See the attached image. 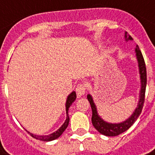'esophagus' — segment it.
<instances>
[{"instance_id":"34e87169","label":"esophagus","mask_w":155,"mask_h":155,"mask_svg":"<svg viewBox=\"0 0 155 155\" xmlns=\"http://www.w3.org/2000/svg\"><path fill=\"white\" fill-rule=\"evenodd\" d=\"M76 93H77L78 97H82L83 95H84L85 92H86V87H85L84 84H78L77 87H76Z\"/></svg>"}]
</instances>
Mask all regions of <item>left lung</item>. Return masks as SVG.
Returning <instances> with one entry per match:
<instances>
[{
    "instance_id": "obj_1",
    "label": "left lung",
    "mask_w": 155,
    "mask_h": 155,
    "mask_svg": "<svg viewBox=\"0 0 155 155\" xmlns=\"http://www.w3.org/2000/svg\"><path fill=\"white\" fill-rule=\"evenodd\" d=\"M125 41L127 42L129 40H133V38L130 35H127V32L125 34ZM135 52H136V56H137V63H138V68H139V74L140 80H141V90H140L139 101L137 103V106L133 114L130 117L126 119L125 121H122L120 123H108L105 120H104L97 113V106L95 104L92 96L88 94L87 96V98L91 104V108L92 111V122L95 129L101 133V134L108 136V137H113V136H117V135L122 134L127 130H129L134 123L136 121L137 117H139L141 113H142V108L144 105L145 101V93H146V87H147V68H146V64H145L144 58L142 56V54L140 51L138 46H136L135 48Z\"/></svg>"
}]
</instances>
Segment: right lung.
I'll return each instance as SVG.
<instances>
[{
	"label": "right lung",
	"mask_w": 155,
	"mask_h": 155,
	"mask_svg": "<svg viewBox=\"0 0 155 155\" xmlns=\"http://www.w3.org/2000/svg\"><path fill=\"white\" fill-rule=\"evenodd\" d=\"M75 99H76V93L75 92H72L71 93L69 96L68 97V99H67V101H66V113H67V118H66L65 122L63 123V125L61 126L59 129H58L57 131L54 132L53 134L49 135H45V136H40V135H36V134H33L31 133L28 132V134L33 137L35 139L40 140V141H43V142H50V141H53L54 139H57L58 137H60L61 134L64 132V130L67 129V127L68 126V124H69V116H68V109L70 108V106L71 105V104L75 101Z\"/></svg>",
	"instance_id": "add662e5"
}]
</instances>
